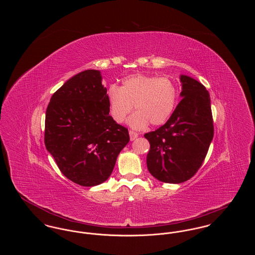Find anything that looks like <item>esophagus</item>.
Returning <instances> with one entry per match:
<instances>
[{"label":"esophagus","instance_id":"34e87169","mask_svg":"<svg viewBox=\"0 0 255 255\" xmlns=\"http://www.w3.org/2000/svg\"><path fill=\"white\" fill-rule=\"evenodd\" d=\"M129 134H130V139L131 140H134L138 136V133L134 132V131H132V130L129 131Z\"/></svg>","mask_w":255,"mask_h":255}]
</instances>
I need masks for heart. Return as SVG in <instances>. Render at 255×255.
I'll return each instance as SVG.
<instances>
[{
  "label": "heart",
  "instance_id": "heart-1",
  "mask_svg": "<svg viewBox=\"0 0 255 255\" xmlns=\"http://www.w3.org/2000/svg\"><path fill=\"white\" fill-rule=\"evenodd\" d=\"M106 99L110 114L118 123L125 121L134 107L129 124L141 129L150 122L158 126L167 122L177 106L179 88L168 77L133 73L122 79L121 88L111 85Z\"/></svg>",
  "mask_w": 255,
  "mask_h": 255
}]
</instances>
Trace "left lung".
Wrapping results in <instances>:
<instances>
[{
  "label": "left lung",
  "instance_id": "left-lung-1",
  "mask_svg": "<svg viewBox=\"0 0 255 255\" xmlns=\"http://www.w3.org/2000/svg\"><path fill=\"white\" fill-rule=\"evenodd\" d=\"M182 100L165 124L144 134L150 142L149 172L160 182L181 183L202 166L214 135L210 97L205 86L182 75Z\"/></svg>",
  "mask_w": 255,
  "mask_h": 255
}]
</instances>
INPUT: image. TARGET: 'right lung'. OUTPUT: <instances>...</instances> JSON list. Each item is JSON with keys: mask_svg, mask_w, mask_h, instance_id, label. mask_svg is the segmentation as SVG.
<instances>
[{"mask_svg": "<svg viewBox=\"0 0 255 255\" xmlns=\"http://www.w3.org/2000/svg\"><path fill=\"white\" fill-rule=\"evenodd\" d=\"M106 93L100 72L87 70L52 95L46 112V148L63 175L81 186L105 182L130 140L110 116Z\"/></svg>", "mask_w": 255, "mask_h": 255, "instance_id": "1", "label": "right lung"}]
</instances>
